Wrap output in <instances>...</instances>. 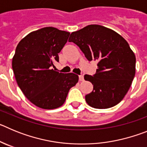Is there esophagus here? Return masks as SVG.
<instances>
[{"label": "esophagus", "mask_w": 147, "mask_h": 147, "mask_svg": "<svg viewBox=\"0 0 147 147\" xmlns=\"http://www.w3.org/2000/svg\"><path fill=\"white\" fill-rule=\"evenodd\" d=\"M79 80L80 81H83L84 80V76H83V75H80L79 76Z\"/></svg>", "instance_id": "1"}]
</instances>
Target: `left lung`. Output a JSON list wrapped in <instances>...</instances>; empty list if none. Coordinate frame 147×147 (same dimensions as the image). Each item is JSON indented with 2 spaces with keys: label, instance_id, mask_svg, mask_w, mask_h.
Returning <instances> with one entry per match:
<instances>
[{
  "label": "left lung",
  "instance_id": "8db88e82",
  "mask_svg": "<svg viewBox=\"0 0 147 147\" xmlns=\"http://www.w3.org/2000/svg\"><path fill=\"white\" fill-rule=\"evenodd\" d=\"M68 42L76 44L88 61H96V72L84 78L93 84L85 96L92 107L107 109L121 101L136 74V56L128 42L113 30L100 25H88L72 32Z\"/></svg>",
  "mask_w": 147,
  "mask_h": 147
}]
</instances>
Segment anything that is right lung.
<instances>
[{"instance_id": "add662e5", "label": "right lung", "mask_w": 147, "mask_h": 147, "mask_svg": "<svg viewBox=\"0 0 147 147\" xmlns=\"http://www.w3.org/2000/svg\"><path fill=\"white\" fill-rule=\"evenodd\" d=\"M70 33L54 27L31 32L18 43L12 59L17 83L25 96L37 107L55 109L65 102L69 90L79 80L77 75L51 69L59 62L58 54Z\"/></svg>"}]
</instances>
